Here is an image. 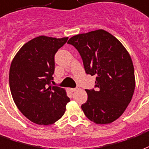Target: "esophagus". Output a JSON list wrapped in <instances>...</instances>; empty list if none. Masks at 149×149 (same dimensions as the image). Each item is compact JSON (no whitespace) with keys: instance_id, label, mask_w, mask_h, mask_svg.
<instances>
[{"instance_id":"34e87169","label":"esophagus","mask_w":149,"mask_h":149,"mask_svg":"<svg viewBox=\"0 0 149 149\" xmlns=\"http://www.w3.org/2000/svg\"><path fill=\"white\" fill-rule=\"evenodd\" d=\"M79 88H72V89H70V91H72V92H74V91H78Z\"/></svg>"}]
</instances>
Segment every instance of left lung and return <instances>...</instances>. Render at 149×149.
I'll list each match as a JSON object with an SVG mask.
<instances>
[{
	"label": "left lung",
	"instance_id": "1",
	"mask_svg": "<svg viewBox=\"0 0 149 149\" xmlns=\"http://www.w3.org/2000/svg\"><path fill=\"white\" fill-rule=\"evenodd\" d=\"M67 43L79 51L86 73L97 76V91L86 90L87 101L82 109L94 123H112L126 109L135 90L134 67L129 52L103 29L74 36Z\"/></svg>",
	"mask_w": 149,
	"mask_h": 149
}]
</instances>
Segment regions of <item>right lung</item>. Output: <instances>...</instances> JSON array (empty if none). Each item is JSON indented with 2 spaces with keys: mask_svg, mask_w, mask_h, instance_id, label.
<instances>
[{
  "mask_svg": "<svg viewBox=\"0 0 149 149\" xmlns=\"http://www.w3.org/2000/svg\"><path fill=\"white\" fill-rule=\"evenodd\" d=\"M68 37L40 36L24 44L12 61L9 86L19 110L37 125H52L66 111L70 98L63 88L52 86L55 55Z\"/></svg>",
  "mask_w": 149,
  "mask_h": 149,
  "instance_id": "1",
  "label": "right lung"
}]
</instances>
